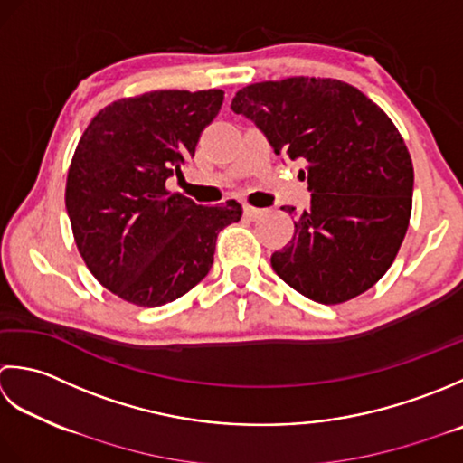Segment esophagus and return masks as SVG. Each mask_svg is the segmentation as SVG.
Returning <instances> with one entry per match:
<instances>
[{
	"mask_svg": "<svg viewBox=\"0 0 463 463\" xmlns=\"http://www.w3.org/2000/svg\"><path fill=\"white\" fill-rule=\"evenodd\" d=\"M263 213H266V212H263V210H260V207L243 205V215H245V218H250V220H260Z\"/></svg>",
	"mask_w": 463,
	"mask_h": 463,
	"instance_id": "34e87169",
	"label": "esophagus"
}]
</instances>
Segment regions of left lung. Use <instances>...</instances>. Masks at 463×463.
I'll use <instances>...</instances> for the list:
<instances>
[{"label":"left lung","mask_w":463,"mask_h":463,"mask_svg":"<svg viewBox=\"0 0 463 463\" xmlns=\"http://www.w3.org/2000/svg\"><path fill=\"white\" fill-rule=\"evenodd\" d=\"M232 109L278 156L307 162L311 203L271 256L273 271L326 306L370 289L398 256L411 215L413 165L393 121L350 83L322 78L251 83Z\"/></svg>","instance_id":"left-lung-1"}]
</instances>
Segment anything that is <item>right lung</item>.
Returning a JSON list of instances; mask_svg holds the SVG:
<instances>
[{"label": "right lung", "mask_w": 463, "mask_h": 463, "mask_svg": "<svg viewBox=\"0 0 463 463\" xmlns=\"http://www.w3.org/2000/svg\"><path fill=\"white\" fill-rule=\"evenodd\" d=\"M222 101V90L118 99L75 147L65 184L75 243L93 278L129 304L157 307L187 294L210 271L218 233L241 218L235 200L207 207L165 187Z\"/></svg>", "instance_id": "obj_1"}]
</instances>
